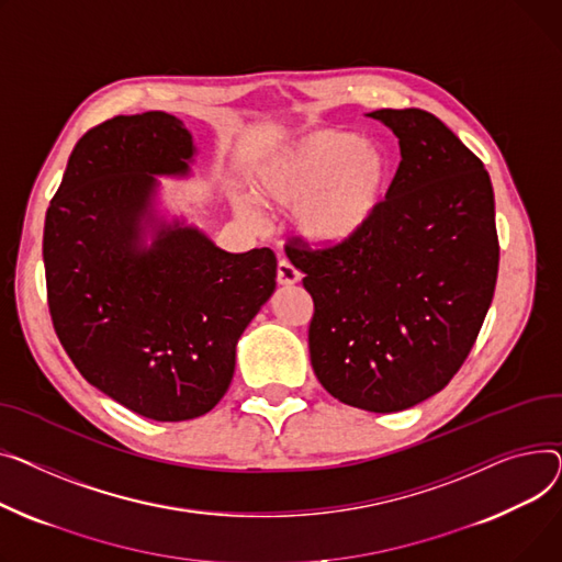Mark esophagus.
Listing matches in <instances>:
<instances>
[{
	"instance_id": "obj_1",
	"label": "esophagus",
	"mask_w": 562,
	"mask_h": 562,
	"mask_svg": "<svg viewBox=\"0 0 562 562\" xmlns=\"http://www.w3.org/2000/svg\"><path fill=\"white\" fill-rule=\"evenodd\" d=\"M300 279H302V274L296 272V268L292 266V262L279 260V266H277V281H279L281 285H294Z\"/></svg>"
}]
</instances>
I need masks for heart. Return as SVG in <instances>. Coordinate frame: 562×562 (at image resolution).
<instances>
[{
  "label": "heart",
  "mask_w": 562,
  "mask_h": 562,
  "mask_svg": "<svg viewBox=\"0 0 562 562\" xmlns=\"http://www.w3.org/2000/svg\"><path fill=\"white\" fill-rule=\"evenodd\" d=\"M394 179L387 145L351 131L319 128L262 156L251 168L258 200L292 211L294 234L306 245L331 249L358 240L379 217ZM249 224L262 215L247 196H234Z\"/></svg>",
  "instance_id": "1"
}]
</instances>
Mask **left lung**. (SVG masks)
I'll return each instance as SVG.
<instances>
[{"label":"left lung","mask_w":562,"mask_h":562,"mask_svg":"<svg viewBox=\"0 0 562 562\" xmlns=\"http://www.w3.org/2000/svg\"><path fill=\"white\" fill-rule=\"evenodd\" d=\"M400 138L402 162L358 240L285 254L315 313L308 349L331 397L370 413L406 411L463 366L499 270L494 192L483 162L419 109L368 113Z\"/></svg>","instance_id":"obj_1"}]
</instances>
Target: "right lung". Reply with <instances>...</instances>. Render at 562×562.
<instances>
[{"label": "right lung", "instance_id": "right-lung-1", "mask_svg": "<svg viewBox=\"0 0 562 562\" xmlns=\"http://www.w3.org/2000/svg\"><path fill=\"white\" fill-rule=\"evenodd\" d=\"M194 145L170 113L117 115L70 154L45 217L54 331L81 376L156 422L206 415L236 345L277 288L272 249L228 254L156 211L158 179L188 177Z\"/></svg>", "mask_w": 562, "mask_h": 562}]
</instances>
